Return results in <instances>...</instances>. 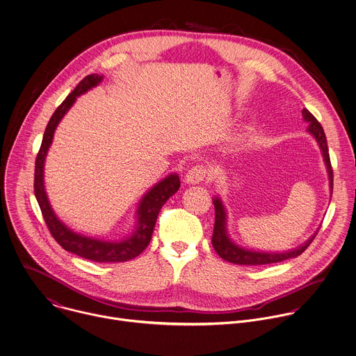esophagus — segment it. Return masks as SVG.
Instances as JSON below:
<instances>
[{
	"mask_svg": "<svg viewBox=\"0 0 356 356\" xmlns=\"http://www.w3.org/2000/svg\"><path fill=\"white\" fill-rule=\"evenodd\" d=\"M206 174H207V171H206V168H204L203 165H195V167H192V168L186 172L185 181H186L188 184H200L202 181H204Z\"/></svg>",
	"mask_w": 356,
	"mask_h": 356,
	"instance_id": "esophagus-1",
	"label": "esophagus"
}]
</instances>
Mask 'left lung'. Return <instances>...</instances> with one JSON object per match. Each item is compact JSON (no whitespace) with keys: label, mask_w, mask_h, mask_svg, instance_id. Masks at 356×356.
Instances as JSON below:
<instances>
[{"label":"left lung","mask_w":356,"mask_h":356,"mask_svg":"<svg viewBox=\"0 0 356 356\" xmlns=\"http://www.w3.org/2000/svg\"><path fill=\"white\" fill-rule=\"evenodd\" d=\"M302 119L307 122H309L308 125V132L316 139L322 154H323V160L329 172V182H330V192H333V168H332V163H330V156H329V147H327V140H326V135L325 131L321 125V122L312 116V113L307 109H302ZM214 203V209H216V224H214V234H213V247L217 251V254L231 262V264H236V265H266V264H275V262H280L289 258H294L298 257L300 254H302L307 247L312 243V240L316 236V232L309 237L304 244L298 245L297 248L284 251V252H265V251H255V250H248L244 247L237 245L236 243H234L231 240V237L228 235L227 231V210L224 207V203L221 202L220 197H214L213 199Z\"/></svg>","instance_id":"left-lung-1"}]
</instances>
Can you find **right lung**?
<instances>
[{
    "label": "right lung",
    "mask_w": 356,
    "mask_h": 356,
    "mask_svg": "<svg viewBox=\"0 0 356 356\" xmlns=\"http://www.w3.org/2000/svg\"><path fill=\"white\" fill-rule=\"evenodd\" d=\"M102 79L104 77L99 74H90L84 77L48 121L42 136L41 147L35 159L34 195L51 235L66 251L95 262H124L138 257L147 247L160 209L181 186L179 177L177 174H170L149 189V192L139 202L136 210L138 222L135 231L131 236L119 241H108L104 238L84 236L67 228L54 213L44 186V163L58 124L73 106L77 97L97 87L102 81Z\"/></svg>",
    "instance_id": "obj_1"
}]
</instances>
